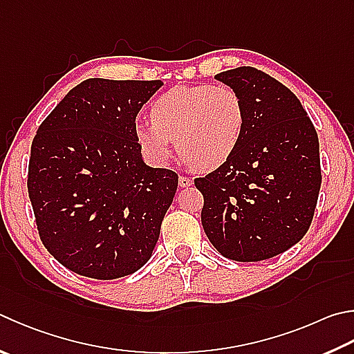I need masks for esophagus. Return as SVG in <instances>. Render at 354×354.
Segmentation results:
<instances>
[{"label":"esophagus","mask_w":354,"mask_h":354,"mask_svg":"<svg viewBox=\"0 0 354 354\" xmlns=\"http://www.w3.org/2000/svg\"><path fill=\"white\" fill-rule=\"evenodd\" d=\"M178 183H179V185H181V187H190V185L194 184V179L189 178V176H179Z\"/></svg>","instance_id":"1"}]
</instances>
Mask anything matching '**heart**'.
Segmentation results:
<instances>
[{"label":"heart","instance_id":"obj_1","mask_svg":"<svg viewBox=\"0 0 354 354\" xmlns=\"http://www.w3.org/2000/svg\"><path fill=\"white\" fill-rule=\"evenodd\" d=\"M151 124L134 130L138 144L153 162L164 164L173 140L187 162L212 171L229 162L246 130V106L227 85L176 86L153 102Z\"/></svg>","mask_w":354,"mask_h":354}]
</instances>
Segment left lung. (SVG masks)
<instances>
[{
	"instance_id": "1",
	"label": "left lung",
	"mask_w": 354,
	"mask_h": 354,
	"mask_svg": "<svg viewBox=\"0 0 354 354\" xmlns=\"http://www.w3.org/2000/svg\"><path fill=\"white\" fill-rule=\"evenodd\" d=\"M215 79L241 95L246 130L229 162L195 179L204 232L226 259H272L311 226L322 183L316 128L291 89L260 69Z\"/></svg>"
}]
</instances>
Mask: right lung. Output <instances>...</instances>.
I'll use <instances>...</instances> for the list:
<instances>
[{"label":"right lung","mask_w":354,"mask_h":354,"mask_svg":"<svg viewBox=\"0 0 354 354\" xmlns=\"http://www.w3.org/2000/svg\"><path fill=\"white\" fill-rule=\"evenodd\" d=\"M160 80L88 79L38 127L28 192L38 235L83 277L113 280L151 257L178 175L144 164L136 115Z\"/></svg>","instance_id":"obj_1"}]
</instances>
